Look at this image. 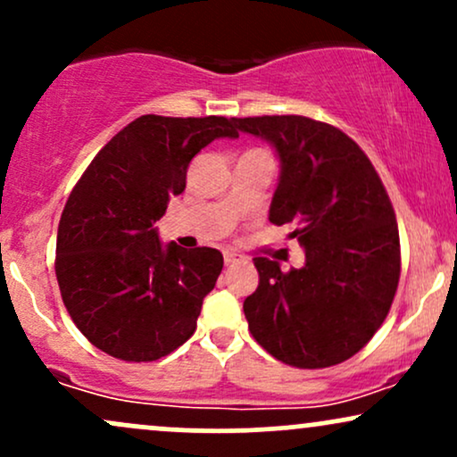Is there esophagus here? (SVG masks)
Segmentation results:
<instances>
[{
	"instance_id": "1",
	"label": "esophagus",
	"mask_w": 457,
	"mask_h": 457,
	"mask_svg": "<svg viewBox=\"0 0 457 457\" xmlns=\"http://www.w3.org/2000/svg\"><path fill=\"white\" fill-rule=\"evenodd\" d=\"M223 262H225V264H234V262H238V255H236L234 253V251H225V253H223Z\"/></svg>"
}]
</instances>
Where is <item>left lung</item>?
Returning a JSON list of instances; mask_svg holds the SVG:
<instances>
[{"instance_id":"1","label":"left lung","mask_w":457,"mask_h":457,"mask_svg":"<svg viewBox=\"0 0 457 457\" xmlns=\"http://www.w3.org/2000/svg\"><path fill=\"white\" fill-rule=\"evenodd\" d=\"M279 156L269 219L295 223L303 269L255 258L258 290L245 298L251 335L303 370L337 365L374 337L400 281L395 212L374 165L348 135L303 115L234 118Z\"/></svg>"}]
</instances>
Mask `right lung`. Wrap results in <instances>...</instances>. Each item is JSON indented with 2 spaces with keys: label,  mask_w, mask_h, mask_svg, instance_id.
Returning a JSON list of instances; mask_svg holds the SVG:
<instances>
[{
  "label": "right lung",
  "mask_w": 457,
  "mask_h": 457,
  "mask_svg": "<svg viewBox=\"0 0 457 457\" xmlns=\"http://www.w3.org/2000/svg\"><path fill=\"white\" fill-rule=\"evenodd\" d=\"M221 137H238L234 118L141 115L72 188L57 228L55 275L72 322L103 353L156 361L195 333L223 255L162 245L154 223L185 191L193 156Z\"/></svg>",
  "instance_id": "right-lung-1"
}]
</instances>
